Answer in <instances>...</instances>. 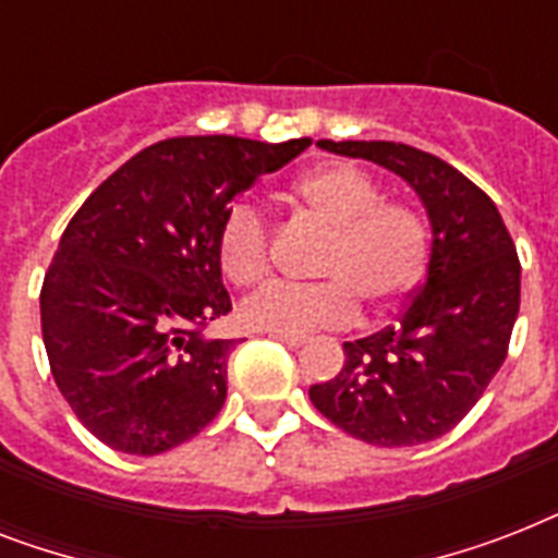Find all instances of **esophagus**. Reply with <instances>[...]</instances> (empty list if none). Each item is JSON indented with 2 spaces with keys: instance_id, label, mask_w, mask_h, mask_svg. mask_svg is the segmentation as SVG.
I'll return each mask as SVG.
<instances>
[{
  "instance_id": "obj_1",
  "label": "esophagus",
  "mask_w": 558,
  "mask_h": 558,
  "mask_svg": "<svg viewBox=\"0 0 558 558\" xmlns=\"http://www.w3.org/2000/svg\"><path fill=\"white\" fill-rule=\"evenodd\" d=\"M271 339L283 341V344H289V348H301V344H306V336H298V332H269Z\"/></svg>"
}]
</instances>
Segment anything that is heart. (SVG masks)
Listing matches in <instances>:
<instances>
[{
	"mask_svg": "<svg viewBox=\"0 0 558 558\" xmlns=\"http://www.w3.org/2000/svg\"><path fill=\"white\" fill-rule=\"evenodd\" d=\"M295 199L330 228L318 283H269L240 306L254 330L304 332L344 327L360 304L390 310L414 292L425 266V228L414 210L385 202L381 187L353 165H322L295 182ZM219 266L236 287H257L271 271L269 219L252 202L228 210L217 236Z\"/></svg>",
	"mask_w": 558,
	"mask_h": 558,
	"instance_id": "heart-1",
	"label": "heart"
}]
</instances>
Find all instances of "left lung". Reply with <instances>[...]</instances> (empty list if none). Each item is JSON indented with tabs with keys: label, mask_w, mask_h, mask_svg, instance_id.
Masks as SVG:
<instances>
[{
	"label": "left lung",
	"mask_w": 558,
	"mask_h": 558,
	"mask_svg": "<svg viewBox=\"0 0 558 558\" xmlns=\"http://www.w3.org/2000/svg\"><path fill=\"white\" fill-rule=\"evenodd\" d=\"M393 170L423 199L432 252L397 324L344 341V365L310 399L356 440L397 449L451 432L507 359L521 263L495 202L432 153L397 142H318Z\"/></svg>",
	"instance_id": "1"
}]
</instances>
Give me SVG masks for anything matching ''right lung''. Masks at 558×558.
Here are the masks:
<instances>
[{
    "instance_id": "1",
    "label": "right lung",
    "mask_w": 558,
    "mask_h": 558,
    "mask_svg": "<svg viewBox=\"0 0 558 558\" xmlns=\"http://www.w3.org/2000/svg\"><path fill=\"white\" fill-rule=\"evenodd\" d=\"M310 147L182 135L144 147L65 226L39 292L57 388L109 449L161 454L196 437L226 402L231 313L217 236L257 177Z\"/></svg>"
}]
</instances>
